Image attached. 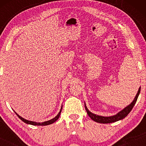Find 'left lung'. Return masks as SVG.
Listing matches in <instances>:
<instances>
[{
  "instance_id": "1",
  "label": "left lung",
  "mask_w": 146,
  "mask_h": 146,
  "mask_svg": "<svg viewBox=\"0 0 146 146\" xmlns=\"http://www.w3.org/2000/svg\"><path fill=\"white\" fill-rule=\"evenodd\" d=\"M140 90L141 88L139 87L138 90V92H137L136 96H135L134 100L129 106H127V107H125L124 109L122 110L121 111H119V113H117L116 115H113V116H110V117H104V116H101V115H98L96 114H94L92 112H90L88 108L86 106L85 104V108L86 110L87 111L88 115H89V117H90V118L92 119V120L96 121L98 123H112L115 122V121H117L118 120H120V119H122L127 116L128 115V113L130 112L131 110L134 106L135 102H136L137 98H138V96L140 93Z\"/></svg>"
}]
</instances>
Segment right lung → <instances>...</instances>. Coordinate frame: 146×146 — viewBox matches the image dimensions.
Wrapping results in <instances>:
<instances>
[{
	"mask_svg": "<svg viewBox=\"0 0 146 146\" xmlns=\"http://www.w3.org/2000/svg\"><path fill=\"white\" fill-rule=\"evenodd\" d=\"M62 106L61 109H60V112L58 113V115H56V116L55 117H54L53 119H50V120H48V121H44V122H42V123H40V122H35V121H32L27 120V119H24L23 117H22L20 116L19 115H18L17 113L15 112H15L16 114L17 115V116L19 117V118L21 119L22 121H23L24 122H25V123H28V124H31V125H47L51 124V123H54V122H55V121H56L57 119L59 118V117H60V113H61V111H62Z\"/></svg>",
	"mask_w": 146,
	"mask_h": 146,
	"instance_id": "add662e5",
	"label": "right lung"
}]
</instances>
